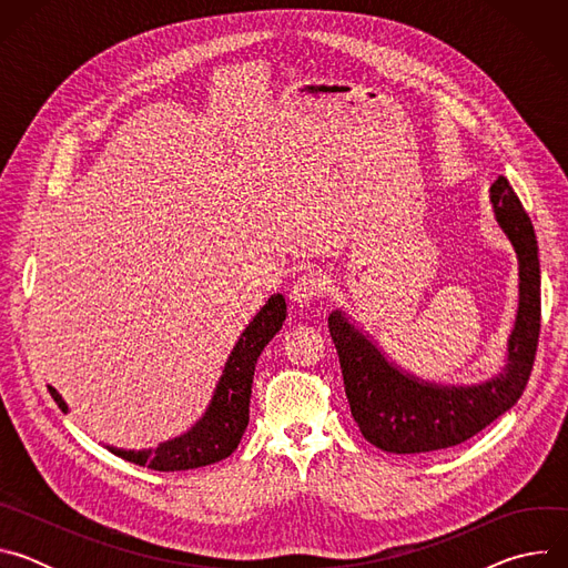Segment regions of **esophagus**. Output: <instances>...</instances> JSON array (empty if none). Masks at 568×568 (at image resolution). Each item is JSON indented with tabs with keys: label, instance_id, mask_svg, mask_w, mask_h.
Here are the masks:
<instances>
[{
	"label": "esophagus",
	"instance_id": "esophagus-1",
	"mask_svg": "<svg viewBox=\"0 0 568 568\" xmlns=\"http://www.w3.org/2000/svg\"><path fill=\"white\" fill-rule=\"evenodd\" d=\"M323 290H326V281H323V276L318 272H307L294 283V287L290 292V298L298 307H307L310 303H314L323 296Z\"/></svg>",
	"mask_w": 568,
	"mask_h": 568
}]
</instances>
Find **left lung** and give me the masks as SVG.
I'll list each match as a JSON object with an SVG mask.
<instances>
[{
	"label": "left lung",
	"instance_id": "obj_1",
	"mask_svg": "<svg viewBox=\"0 0 568 568\" xmlns=\"http://www.w3.org/2000/svg\"><path fill=\"white\" fill-rule=\"evenodd\" d=\"M497 226L519 265V305L499 375L478 384H436L390 362L344 310L328 316L351 414L362 436L390 454H425L465 443L521 397L539 339V254L528 213L504 175L490 186Z\"/></svg>",
	"mask_w": 568,
	"mask_h": 568
}]
</instances>
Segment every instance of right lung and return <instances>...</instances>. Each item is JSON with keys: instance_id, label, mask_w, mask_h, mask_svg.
<instances>
[{"instance_id": "right-lung-1", "label": "right lung", "mask_w": 568, "mask_h": 568, "mask_svg": "<svg viewBox=\"0 0 568 568\" xmlns=\"http://www.w3.org/2000/svg\"><path fill=\"white\" fill-rule=\"evenodd\" d=\"M287 305L283 294H272L261 312L250 321L235 342L224 371L215 384L211 402L202 418L184 434L159 443L152 449H108L134 465L150 467L156 471H182L217 463L231 456L250 425V397L254 384V371L261 353L283 328ZM51 397L67 414L69 407L62 395L49 386Z\"/></svg>"}]
</instances>
